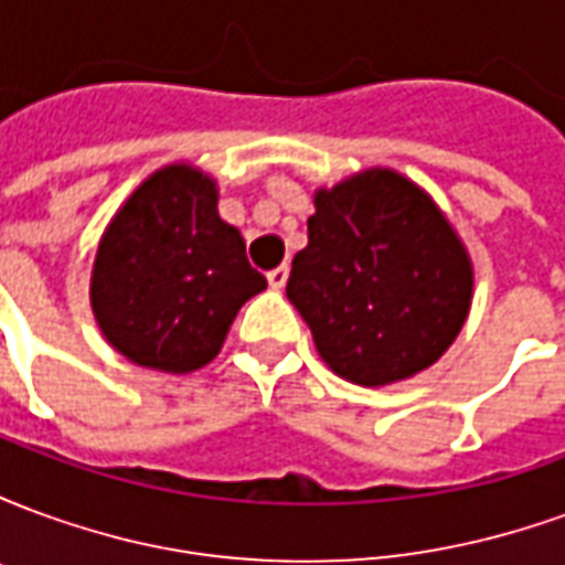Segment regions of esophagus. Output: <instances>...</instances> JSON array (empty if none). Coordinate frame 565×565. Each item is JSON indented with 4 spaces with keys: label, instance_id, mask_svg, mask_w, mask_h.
<instances>
[{
    "label": "esophagus",
    "instance_id": "1",
    "mask_svg": "<svg viewBox=\"0 0 565 565\" xmlns=\"http://www.w3.org/2000/svg\"><path fill=\"white\" fill-rule=\"evenodd\" d=\"M287 275H290V269L287 266H278V269H271L266 278H269V287L271 290H281L284 284H287Z\"/></svg>",
    "mask_w": 565,
    "mask_h": 565
}]
</instances>
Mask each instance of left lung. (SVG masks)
<instances>
[{"label": "left lung", "instance_id": "8db88e82", "mask_svg": "<svg viewBox=\"0 0 565 565\" xmlns=\"http://www.w3.org/2000/svg\"><path fill=\"white\" fill-rule=\"evenodd\" d=\"M472 287V257L445 211L412 178L375 166L315 193L287 299L339 379L384 387L448 351Z\"/></svg>", "mask_w": 565, "mask_h": 565}]
</instances>
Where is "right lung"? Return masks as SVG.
<instances>
[{
    "instance_id": "obj_1",
    "label": "right lung",
    "mask_w": 565,
    "mask_h": 565,
    "mask_svg": "<svg viewBox=\"0 0 565 565\" xmlns=\"http://www.w3.org/2000/svg\"><path fill=\"white\" fill-rule=\"evenodd\" d=\"M266 290L242 233L217 214V181L190 162L141 181L105 226L90 308L129 363L186 375L221 354L238 308Z\"/></svg>"
}]
</instances>
